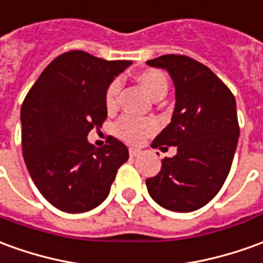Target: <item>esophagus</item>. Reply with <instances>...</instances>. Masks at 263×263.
Instances as JSON below:
<instances>
[{
  "label": "esophagus",
  "instance_id": "esophagus-1",
  "mask_svg": "<svg viewBox=\"0 0 263 263\" xmlns=\"http://www.w3.org/2000/svg\"><path fill=\"white\" fill-rule=\"evenodd\" d=\"M141 154V149H138V148H129V155H131L132 158L138 157Z\"/></svg>",
  "mask_w": 263,
  "mask_h": 263
}]
</instances>
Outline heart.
<instances>
[{
    "mask_svg": "<svg viewBox=\"0 0 263 263\" xmlns=\"http://www.w3.org/2000/svg\"><path fill=\"white\" fill-rule=\"evenodd\" d=\"M139 85L151 98L158 100L165 97L168 92V78L161 69H144L135 75ZM119 92V84L114 81L106 88L105 92V108L111 112L117 108V98ZM157 129V124L152 119H138L132 117H124L117 124V134L119 138L129 144H141L145 138L151 135Z\"/></svg>",
    "mask_w": 263,
    "mask_h": 263,
    "instance_id": "heart-1",
    "label": "heart"
}]
</instances>
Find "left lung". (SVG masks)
Segmentation results:
<instances>
[{"label":"left lung","instance_id":"8db88e82","mask_svg":"<svg viewBox=\"0 0 263 263\" xmlns=\"http://www.w3.org/2000/svg\"><path fill=\"white\" fill-rule=\"evenodd\" d=\"M163 68L175 85L171 124L152 148L175 146L161 171L146 179L151 198L175 212H192L214 198L231 171L239 138L234 93L201 62L186 55H162L146 61Z\"/></svg>","mask_w":263,"mask_h":263}]
</instances>
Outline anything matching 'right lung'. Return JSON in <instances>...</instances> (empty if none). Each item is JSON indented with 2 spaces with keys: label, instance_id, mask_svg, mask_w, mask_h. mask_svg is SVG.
I'll list each match as a JSON object with an SVG mask.
<instances>
[{
  "label": "right lung",
  "instance_id": "right-lung-1",
  "mask_svg": "<svg viewBox=\"0 0 263 263\" xmlns=\"http://www.w3.org/2000/svg\"><path fill=\"white\" fill-rule=\"evenodd\" d=\"M131 64L68 51L42 71L24 100V161L38 191L60 211L97 208L129 158L117 138L97 149L87 137L106 119V88Z\"/></svg>",
  "mask_w": 263,
  "mask_h": 263
}]
</instances>
